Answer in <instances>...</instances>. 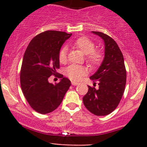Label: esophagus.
I'll list each match as a JSON object with an SVG mask.
<instances>
[{
  "instance_id": "34e87169",
  "label": "esophagus",
  "mask_w": 147,
  "mask_h": 147,
  "mask_svg": "<svg viewBox=\"0 0 147 147\" xmlns=\"http://www.w3.org/2000/svg\"><path fill=\"white\" fill-rule=\"evenodd\" d=\"M72 84L73 86H76V85H78V84H79V82H75V81H72Z\"/></svg>"
}]
</instances>
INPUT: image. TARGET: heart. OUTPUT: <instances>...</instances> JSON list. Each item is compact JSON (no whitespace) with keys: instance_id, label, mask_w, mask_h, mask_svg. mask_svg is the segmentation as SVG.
<instances>
[{"instance_id":"b5f03b06","label":"heart","mask_w":147,"mask_h":147,"mask_svg":"<svg viewBox=\"0 0 147 147\" xmlns=\"http://www.w3.org/2000/svg\"><path fill=\"white\" fill-rule=\"evenodd\" d=\"M72 45L75 48L78 49L84 55H86V61L92 66H96L101 63L103 55L100 50H96L95 45L87 37H80L75 40L72 43ZM67 60V49L63 47L59 52V61L60 63L64 64ZM87 73L85 67L79 65H69L65 69V75L74 81H78L82 79L83 76Z\"/></svg>"}]
</instances>
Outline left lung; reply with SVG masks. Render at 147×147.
<instances>
[{"instance_id": "obj_1", "label": "left lung", "mask_w": 147, "mask_h": 147, "mask_svg": "<svg viewBox=\"0 0 147 147\" xmlns=\"http://www.w3.org/2000/svg\"><path fill=\"white\" fill-rule=\"evenodd\" d=\"M103 40L105 57L97 72L90 77L98 89L88 86V92L83 97L85 107L97 116H105L113 112L119 105L124 92L127 72L124 57L117 42L101 32L92 31Z\"/></svg>"}]
</instances>
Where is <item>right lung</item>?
Segmentation results:
<instances>
[{
	"label": "right lung",
	"instance_id": "add662e5",
	"mask_svg": "<svg viewBox=\"0 0 147 147\" xmlns=\"http://www.w3.org/2000/svg\"><path fill=\"white\" fill-rule=\"evenodd\" d=\"M72 33L47 30L30 42L23 56L20 70L22 91L31 107L45 115L57 109L71 85L69 79L57 74L60 68L59 52ZM52 74L61 78L57 84L50 83Z\"/></svg>",
	"mask_w": 147,
	"mask_h": 147
}]
</instances>
